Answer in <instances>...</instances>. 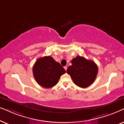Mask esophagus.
<instances>
[{
	"instance_id": "obj_1",
	"label": "esophagus",
	"mask_w": 124,
	"mask_h": 124,
	"mask_svg": "<svg viewBox=\"0 0 124 124\" xmlns=\"http://www.w3.org/2000/svg\"><path fill=\"white\" fill-rule=\"evenodd\" d=\"M64 69H65V70L66 71L67 70V66H65V67H64Z\"/></svg>"
}]
</instances>
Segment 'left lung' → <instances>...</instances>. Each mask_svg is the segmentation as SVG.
Returning a JSON list of instances; mask_svg holds the SVG:
<instances>
[{
  "mask_svg": "<svg viewBox=\"0 0 124 124\" xmlns=\"http://www.w3.org/2000/svg\"><path fill=\"white\" fill-rule=\"evenodd\" d=\"M72 65L67 69L76 85L81 88H86L95 81L98 72V67L93 61L77 56L71 60Z\"/></svg>",
  "mask_w": 124,
  "mask_h": 124,
  "instance_id": "1",
  "label": "left lung"
}]
</instances>
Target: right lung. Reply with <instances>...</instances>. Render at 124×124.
Instances as JSON below:
<instances>
[{
	"mask_svg": "<svg viewBox=\"0 0 124 124\" xmlns=\"http://www.w3.org/2000/svg\"><path fill=\"white\" fill-rule=\"evenodd\" d=\"M65 72L60 63L50 56L39 58L33 67V74L36 82L46 88L57 85L59 78Z\"/></svg>",
	"mask_w": 124,
	"mask_h": 124,
	"instance_id": "obj_1",
	"label": "right lung"
}]
</instances>
